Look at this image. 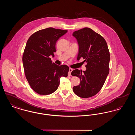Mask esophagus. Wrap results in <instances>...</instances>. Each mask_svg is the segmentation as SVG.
<instances>
[{"label":"esophagus","mask_w":135,"mask_h":135,"mask_svg":"<svg viewBox=\"0 0 135 135\" xmlns=\"http://www.w3.org/2000/svg\"><path fill=\"white\" fill-rule=\"evenodd\" d=\"M72 70H72V69H71V68H69V72H68V74L69 76H70L71 75V72L72 71Z\"/></svg>","instance_id":"1"}]
</instances>
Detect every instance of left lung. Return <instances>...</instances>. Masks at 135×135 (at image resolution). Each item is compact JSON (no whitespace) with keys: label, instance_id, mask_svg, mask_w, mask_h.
<instances>
[{"label":"left lung","instance_id":"8db88e82","mask_svg":"<svg viewBox=\"0 0 135 135\" xmlns=\"http://www.w3.org/2000/svg\"><path fill=\"white\" fill-rule=\"evenodd\" d=\"M79 46L77 60L83 58L86 65L85 71L75 69L71 75L79 77L80 83L73 88L77 96L87 98L94 96L101 90L109 74L110 53L103 37L89 28L73 33Z\"/></svg>","mask_w":135,"mask_h":135}]
</instances>
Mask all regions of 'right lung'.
Wrapping results in <instances>:
<instances>
[{"mask_svg": "<svg viewBox=\"0 0 135 135\" xmlns=\"http://www.w3.org/2000/svg\"><path fill=\"white\" fill-rule=\"evenodd\" d=\"M67 30L47 28L33 33L28 39L23 55L26 79L34 91L41 95L52 94L58 89L61 77H67L69 67L52 63L56 44Z\"/></svg>", "mask_w": 135, "mask_h": 135, "instance_id": "obj_1", "label": "right lung"}]
</instances>
